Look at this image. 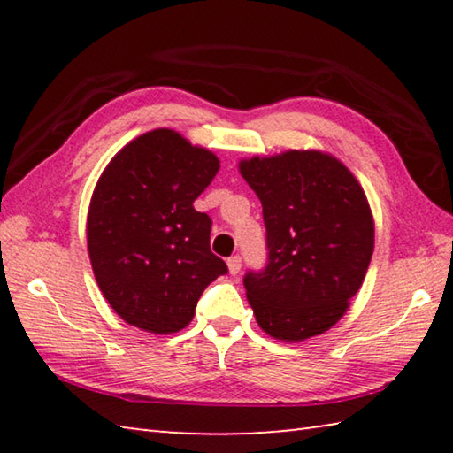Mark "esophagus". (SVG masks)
Returning <instances> with one entry per match:
<instances>
[{"instance_id":"34e87169","label":"esophagus","mask_w":453,"mask_h":453,"mask_svg":"<svg viewBox=\"0 0 453 453\" xmlns=\"http://www.w3.org/2000/svg\"><path fill=\"white\" fill-rule=\"evenodd\" d=\"M227 267H229V273L237 275L242 270V256H232L227 259Z\"/></svg>"}]
</instances>
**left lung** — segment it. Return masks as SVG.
<instances>
[{"label":"left lung","instance_id":"8db88e82","mask_svg":"<svg viewBox=\"0 0 453 453\" xmlns=\"http://www.w3.org/2000/svg\"><path fill=\"white\" fill-rule=\"evenodd\" d=\"M240 172L262 202L267 264L243 286L259 327L302 342L346 313L373 254V218L346 165L321 151L254 157Z\"/></svg>","mask_w":453,"mask_h":453}]
</instances>
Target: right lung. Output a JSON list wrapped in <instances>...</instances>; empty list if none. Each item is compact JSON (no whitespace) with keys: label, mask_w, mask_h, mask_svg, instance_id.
I'll use <instances>...</instances> for the list:
<instances>
[{"label":"right lung","mask_w":453,"mask_h":453,"mask_svg":"<svg viewBox=\"0 0 453 453\" xmlns=\"http://www.w3.org/2000/svg\"><path fill=\"white\" fill-rule=\"evenodd\" d=\"M218 170L211 151L173 129L135 137L104 170L89 203L88 250L99 289L127 324L180 332L203 289L227 273L210 250L211 218L194 208Z\"/></svg>","instance_id":"right-lung-1"}]
</instances>
